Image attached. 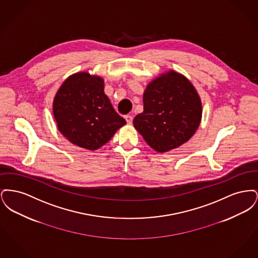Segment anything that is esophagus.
I'll return each instance as SVG.
<instances>
[{"label":"esophagus","mask_w":258,"mask_h":258,"mask_svg":"<svg viewBox=\"0 0 258 258\" xmlns=\"http://www.w3.org/2000/svg\"><path fill=\"white\" fill-rule=\"evenodd\" d=\"M124 119H125V121H126V123H128V124H131V123H133V116H131V115H125L124 116Z\"/></svg>","instance_id":"1"}]
</instances>
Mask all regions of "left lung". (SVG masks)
I'll use <instances>...</instances> for the list:
<instances>
[{"label":"left lung","mask_w":258,"mask_h":258,"mask_svg":"<svg viewBox=\"0 0 258 258\" xmlns=\"http://www.w3.org/2000/svg\"><path fill=\"white\" fill-rule=\"evenodd\" d=\"M143 104V112L134 119V125L158 153L187 142L201 122L202 103L197 89L184 75L173 70L148 84Z\"/></svg>","instance_id":"left-lung-1"}]
</instances>
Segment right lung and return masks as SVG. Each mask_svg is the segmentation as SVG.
<instances>
[{
	"instance_id": "1",
	"label": "right lung",
	"mask_w": 258,
	"mask_h": 258,
	"mask_svg": "<svg viewBox=\"0 0 258 258\" xmlns=\"http://www.w3.org/2000/svg\"><path fill=\"white\" fill-rule=\"evenodd\" d=\"M53 115L61 135L90 151L102 147L125 124L104 94V80L86 72L62 82L53 100Z\"/></svg>"
}]
</instances>
